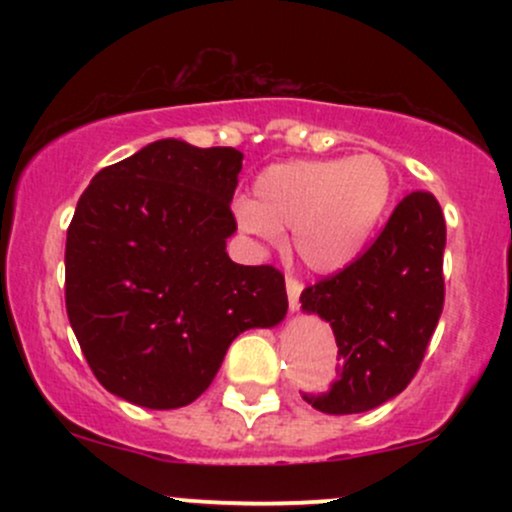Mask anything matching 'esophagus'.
Returning <instances> with one entry per match:
<instances>
[{
	"label": "esophagus",
	"instance_id": "1",
	"mask_svg": "<svg viewBox=\"0 0 512 512\" xmlns=\"http://www.w3.org/2000/svg\"><path fill=\"white\" fill-rule=\"evenodd\" d=\"M301 291H303L301 281L293 279V276H286V293H289V308L291 310L301 308Z\"/></svg>",
	"mask_w": 512,
	"mask_h": 512
}]
</instances>
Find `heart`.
<instances>
[{
  "label": "heart",
  "mask_w": 512,
  "mask_h": 512,
  "mask_svg": "<svg viewBox=\"0 0 512 512\" xmlns=\"http://www.w3.org/2000/svg\"><path fill=\"white\" fill-rule=\"evenodd\" d=\"M392 173L378 156L284 161L264 168L255 199L236 204L240 231L276 245L291 228V248L315 274L344 269L366 248L392 197Z\"/></svg>",
  "instance_id": "b5f03b06"
}]
</instances>
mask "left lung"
<instances>
[{"label": "left lung", "instance_id": "left-lung-1", "mask_svg": "<svg viewBox=\"0 0 512 512\" xmlns=\"http://www.w3.org/2000/svg\"><path fill=\"white\" fill-rule=\"evenodd\" d=\"M445 219L426 190L397 204L354 262L301 293L305 313L330 322L337 380L303 392L325 414H361L411 383L443 313Z\"/></svg>", "mask_w": 512, "mask_h": 512}]
</instances>
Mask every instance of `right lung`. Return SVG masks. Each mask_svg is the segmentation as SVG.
<instances>
[{"label":"right lung","mask_w":512,"mask_h":512,"mask_svg":"<svg viewBox=\"0 0 512 512\" xmlns=\"http://www.w3.org/2000/svg\"><path fill=\"white\" fill-rule=\"evenodd\" d=\"M243 154L161 139L103 168L76 204L64 301L105 390L146 409L195 402L228 346L284 320V274L226 252Z\"/></svg>","instance_id":"right-lung-1"}]
</instances>
